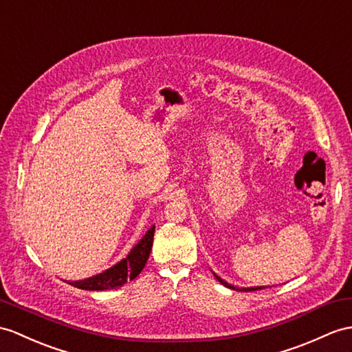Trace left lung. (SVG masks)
<instances>
[{"mask_svg":"<svg viewBox=\"0 0 352 352\" xmlns=\"http://www.w3.org/2000/svg\"><path fill=\"white\" fill-rule=\"evenodd\" d=\"M217 276V275H215ZM217 279L221 282L222 285H226L227 288H231V289H239V288H236V287H233V285H230V284H227L226 280H222L219 276H217ZM256 289H263V287H254V288H241L239 291H256Z\"/></svg>","mask_w":352,"mask_h":352,"instance_id":"left-lung-1","label":"left lung"}]
</instances>
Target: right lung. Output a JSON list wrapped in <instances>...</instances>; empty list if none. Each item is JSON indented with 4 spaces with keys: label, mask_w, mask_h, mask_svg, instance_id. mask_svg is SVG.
<instances>
[{
    "label": "right lung",
    "mask_w": 352,
    "mask_h": 352,
    "mask_svg": "<svg viewBox=\"0 0 352 352\" xmlns=\"http://www.w3.org/2000/svg\"><path fill=\"white\" fill-rule=\"evenodd\" d=\"M153 233H155V226L151 227V230H148V233L144 234L142 241L133 248L126 258L119 261L116 265H113V267L100 273V275H96L83 280L68 282V284L76 288L88 289V291L113 289L124 285L128 279L130 280L134 279L143 270L152 250Z\"/></svg>",
    "instance_id": "1"
}]
</instances>
